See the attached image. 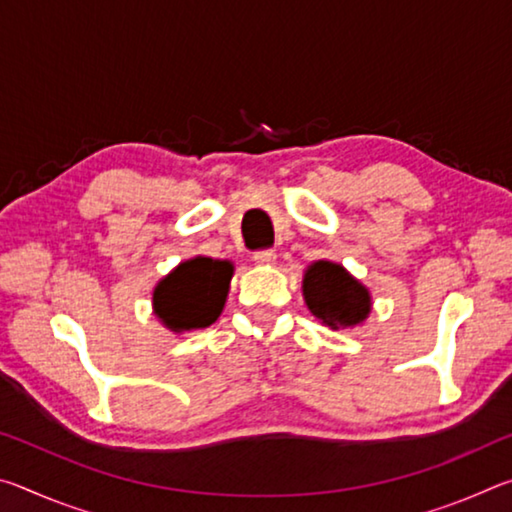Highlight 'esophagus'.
<instances>
[{
	"mask_svg": "<svg viewBox=\"0 0 512 512\" xmlns=\"http://www.w3.org/2000/svg\"><path fill=\"white\" fill-rule=\"evenodd\" d=\"M275 259H277L275 250H257V253H255V262L262 264V266L275 264Z\"/></svg>",
	"mask_w": 512,
	"mask_h": 512,
	"instance_id": "34e87169",
	"label": "esophagus"
}]
</instances>
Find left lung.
I'll use <instances>...</instances> for the list:
<instances>
[{
  "mask_svg": "<svg viewBox=\"0 0 512 512\" xmlns=\"http://www.w3.org/2000/svg\"><path fill=\"white\" fill-rule=\"evenodd\" d=\"M302 296L311 314L327 327L345 329L363 323L370 314V291L341 264L318 259L305 271Z\"/></svg>",
  "mask_w": 512,
  "mask_h": 512,
  "instance_id": "left-lung-1",
  "label": "left lung"
}]
</instances>
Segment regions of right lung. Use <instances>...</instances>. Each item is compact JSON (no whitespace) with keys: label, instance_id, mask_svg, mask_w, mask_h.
<instances>
[{"label":"right lung","instance_id":"add662e5","mask_svg":"<svg viewBox=\"0 0 512 512\" xmlns=\"http://www.w3.org/2000/svg\"><path fill=\"white\" fill-rule=\"evenodd\" d=\"M235 266L225 259L194 257L162 277L153 291V314L171 332L212 325L221 316Z\"/></svg>","mask_w":512,"mask_h":512}]
</instances>
